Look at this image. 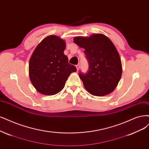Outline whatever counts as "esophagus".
I'll return each instance as SVG.
<instances>
[{"instance_id":"34e87169","label":"esophagus","mask_w":149,"mask_h":149,"mask_svg":"<svg viewBox=\"0 0 149 149\" xmlns=\"http://www.w3.org/2000/svg\"><path fill=\"white\" fill-rule=\"evenodd\" d=\"M76 68H77V70H79V68H80V65H79V64L76 65Z\"/></svg>"}]
</instances>
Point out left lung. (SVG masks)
<instances>
[{"label": "left lung", "mask_w": 149, "mask_h": 149, "mask_svg": "<svg viewBox=\"0 0 149 149\" xmlns=\"http://www.w3.org/2000/svg\"><path fill=\"white\" fill-rule=\"evenodd\" d=\"M74 42L84 48L89 63L87 73H79L85 88L91 95L103 96L117 87L122 74L119 53L110 38L102 34L75 37Z\"/></svg>", "instance_id": "left-lung-1"}]
</instances>
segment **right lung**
I'll use <instances>...</instances> for the list:
<instances>
[{
	"label": "right lung",
	"mask_w": 149,
	"mask_h": 149,
	"mask_svg": "<svg viewBox=\"0 0 149 149\" xmlns=\"http://www.w3.org/2000/svg\"><path fill=\"white\" fill-rule=\"evenodd\" d=\"M65 42L56 36H48L40 42L29 60L30 80L36 90L44 95L61 91L75 66L68 63L64 54Z\"/></svg>",
	"instance_id": "right-lung-1"
}]
</instances>
